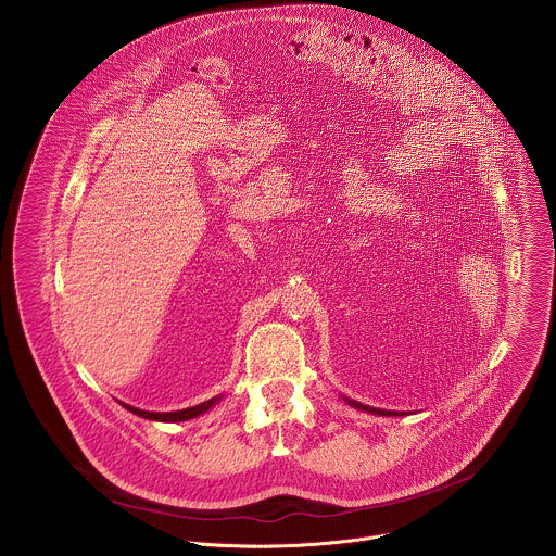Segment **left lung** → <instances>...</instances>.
I'll list each match as a JSON object with an SVG mask.
<instances>
[{"instance_id":"left-lung-1","label":"left lung","mask_w":556,"mask_h":556,"mask_svg":"<svg viewBox=\"0 0 556 556\" xmlns=\"http://www.w3.org/2000/svg\"><path fill=\"white\" fill-rule=\"evenodd\" d=\"M351 406H355V408H359V410H366V413H375V415H404V413H397V410H383V408H375V406H366V404H362V402H355V400H349V397H344Z\"/></svg>"}]
</instances>
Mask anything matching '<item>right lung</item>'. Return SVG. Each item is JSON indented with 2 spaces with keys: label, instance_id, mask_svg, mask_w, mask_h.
I'll return each mask as SVG.
<instances>
[{
  "label": "right lung",
  "instance_id": "add662e5",
  "mask_svg": "<svg viewBox=\"0 0 556 556\" xmlns=\"http://www.w3.org/2000/svg\"><path fill=\"white\" fill-rule=\"evenodd\" d=\"M220 400L218 397H212V400H207V402H201V404H197V406H190V408H181V410H168V413H154V410H141V408H135V406H130V404H124L130 413H135V415H139V417H146V419H152V421H186V419H192V417H199L201 413H205V410H210L216 402Z\"/></svg>",
  "mask_w": 556,
  "mask_h": 556
}]
</instances>
